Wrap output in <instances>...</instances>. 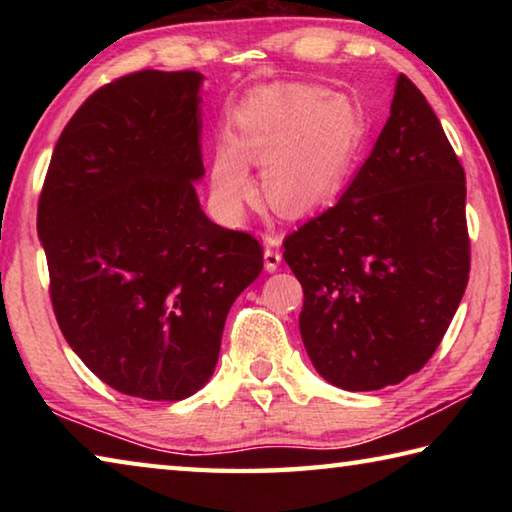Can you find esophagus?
I'll use <instances>...</instances> for the list:
<instances>
[{
	"instance_id": "obj_1",
	"label": "esophagus",
	"mask_w": 512,
	"mask_h": 512,
	"mask_svg": "<svg viewBox=\"0 0 512 512\" xmlns=\"http://www.w3.org/2000/svg\"><path fill=\"white\" fill-rule=\"evenodd\" d=\"M280 262H282V255H280V250H277V241L268 239L266 250H264V268L268 273H273V271H277Z\"/></svg>"
}]
</instances>
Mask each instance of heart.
Masks as SVG:
<instances>
[{
    "mask_svg": "<svg viewBox=\"0 0 512 512\" xmlns=\"http://www.w3.org/2000/svg\"><path fill=\"white\" fill-rule=\"evenodd\" d=\"M232 126L235 135H216L210 153L212 194L230 212L253 194L250 164L264 167V192L277 212L318 210L341 194L363 140L357 106L309 83L255 90Z\"/></svg>",
    "mask_w": 512,
    "mask_h": 512,
    "instance_id": "heart-1",
    "label": "heart"
}]
</instances>
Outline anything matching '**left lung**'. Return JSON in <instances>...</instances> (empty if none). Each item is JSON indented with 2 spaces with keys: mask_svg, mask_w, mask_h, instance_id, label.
I'll use <instances>...</instances> for the list:
<instances>
[{
  "mask_svg": "<svg viewBox=\"0 0 512 512\" xmlns=\"http://www.w3.org/2000/svg\"><path fill=\"white\" fill-rule=\"evenodd\" d=\"M305 291L300 336L343 391L418 372L467 287L465 171L424 94L397 76L391 117L339 198L284 239Z\"/></svg>",
  "mask_w": 512,
  "mask_h": 512,
  "instance_id": "obj_1",
  "label": "left lung"
}]
</instances>
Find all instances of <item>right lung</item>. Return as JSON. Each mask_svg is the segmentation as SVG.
Instances as JSON below:
<instances>
[{
  "instance_id": "add662e5",
  "label": "right lung",
  "mask_w": 512,
  "mask_h": 512,
  "mask_svg": "<svg viewBox=\"0 0 512 512\" xmlns=\"http://www.w3.org/2000/svg\"><path fill=\"white\" fill-rule=\"evenodd\" d=\"M203 79L144 69L103 85L60 133L38 203L60 332L142 400L210 381L232 302L264 266L257 239L198 201Z\"/></svg>"
}]
</instances>
